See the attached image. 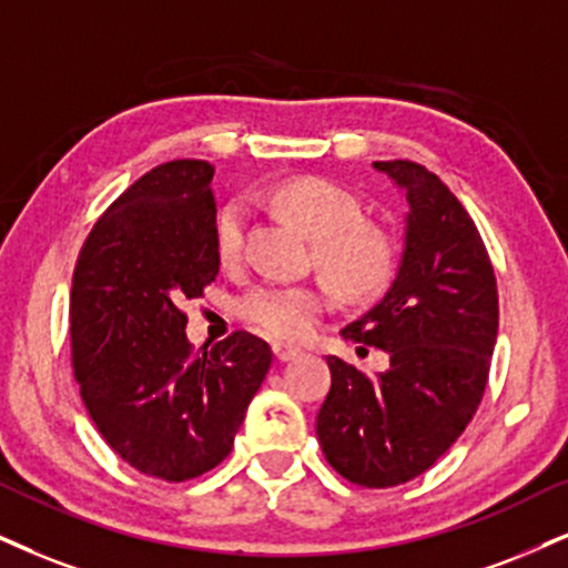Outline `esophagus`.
Masks as SVG:
<instances>
[{"label":"esophagus","instance_id":"obj_1","mask_svg":"<svg viewBox=\"0 0 568 568\" xmlns=\"http://www.w3.org/2000/svg\"><path fill=\"white\" fill-rule=\"evenodd\" d=\"M273 358L278 363H286V361H295L300 355V347H292V345H284V342H273Z\"/></svg>","mask_w":568,"mask_h":568}]
</instances>
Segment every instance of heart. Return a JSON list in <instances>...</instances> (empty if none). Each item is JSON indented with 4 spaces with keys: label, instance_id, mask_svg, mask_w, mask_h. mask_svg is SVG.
<instances>
[{
    "label": "heart",
    "instance_id": "b5f03b06",
    "mask_svg": "<svg viewBox=\"0 0 568 568\" xmlns=\"http://www.w3.org/2000/svg\"><path fill=\"white\" fill-rule=\"evenodd\" d=\"M278 213L295 221L313 240V257L339 292L366 297L389 282L395 250L374 223L361 221V205L345 189L324 179H290L271 189ZM247 207L240 200L221 207L215 219V250L223 263L242 255ZM236 316L273 339H303L332 307V290L324 282L250 286L236 297Z\"/></svg>",
    "mask_w": 568,
    "mask_h": 568
}]
</instances>
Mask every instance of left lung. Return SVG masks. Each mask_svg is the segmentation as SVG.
Returning a JSON list of instances; mask_svg holds the SVG:
<instances>
[{
  "label": "left lung",
  "mask_w": 568,
  "mask_h": 568,
  "mask_svg": "<svg viewBox=\"0 0 568 568\" xmlns=\"http://www.w3.org/2000/svg\"><path fill=\"white\" fill-rule=\"evenodd\" d=\"M408 202L389 290L342 337L389 355L366 376L328 355L332 389L316 418L332 468L361 487H395L450 447L485 395L498 339L495 271L471 215L443 181L410 160H379Z\"/></svg>",
  "instance_id": "left-lung-1"
}]
</instances>
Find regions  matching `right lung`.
I'll list each match as a JSON object with an SVG mask.
<instances>
[{
	"label": "right lung",
	"mask_w": 568,
	"mask_h": 568,
	"mask_svg": "<svg viewBox=\"0 0 568 568\" xmlns=\"http://www.w3.org/2000/svg\"><path fill=\"white\" fill-rule=\"evenodd\" d=\"M213 168L173 160L134 181L83 242L70 353L91 422L129 466L186 481L221 464L271 368L247 332L192 353L181 305L221 268Z\"/></svg>",
	"instance_id": "1"
}]
</instances>
